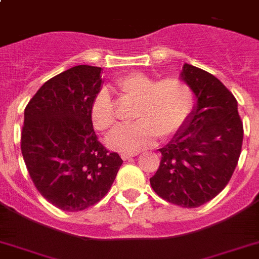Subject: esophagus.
Wrapping results in <instances>:
<instances>
[{
    "label": "esophagus",
    "mask_w": 259,
    "mask_h": 259,
    "mask_svg": "<svg viewBox=\"0 0 259 259\" xmlns=\"http://www.w3.org/2000/svg\"><path fill=\"white\" fill-rule=\"evenodd\" d=\"M137 155V152H126V154H122L121 157H122V160H129L132 157H134Z\"/></svg>",
    "instance_id": "1"
}]
</instances>
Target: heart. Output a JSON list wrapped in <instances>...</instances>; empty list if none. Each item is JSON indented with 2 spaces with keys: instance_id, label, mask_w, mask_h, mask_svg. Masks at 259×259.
<instances>
[{
  "instance_id": "obj_1",
  "label": "heart",
  "mask_w": 259,
  "mask_h": 259,
  "mask_svg": "<svg viewBox=\"0 0 259 259\" xmlns=\"http://www.w3.org/2000/svg\"><path fill=\"white\" fill-rule=\"evenodd\" d=\"M114 86L136 102L134 123L122 125L107 137V145L121 152H138L151 146L157 136H175L188 121L194 98L188 83L179 78L155 80L145 73L133 71L116 80ZM91 122L99 132H107L114 123L113 103L108 91L102 90L92 100Z\"/></svg>"
}]
</instances>
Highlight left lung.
Returning <instances> with one entry per match:
<instances>
[{"instance_id": "1", "label": "left lung", "mask_w": 259, "mask_h": 259, "mask_svg": "<svg viewBox=\"0 0 259 259\" xmlns=\"http://www.w3.org/2000/svg\"><path fill=\"white\" fill-rule=\"evenodd\" d=\"M180 78L192 89L194 107L183 129L159 148L160 165L150 184L165 201L193 208L226 188L241 154L244 127L237 100L217 76L184 64Z\"/></svg>"}]
</instances>
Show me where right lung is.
Returning <instances> with one entry per match:
<instances>
[{
  "instance_id": "add662e5",
  "label": "right lung",
  "mask_w": 259,
  "mask_h": 259,
  "mask_svg": "<svg viewBox=\"0 0 259 259\" xmlns=\"http://www.w3.org/2000/svg\"><path fill=\"white\" fill-rule=\"evenodd\" d=\"M102 67L78 65L47 80L24 109L21 148L33 185L53 206L82 211L111 189L122 159L98 141L90 111Z\"/></svg>"
}]
</instances>
